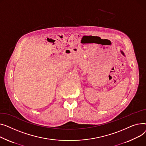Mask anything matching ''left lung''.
I'll return each mask as SVG.
<instances>
[{
  "mask_svg": "<svg viewBox=\"0 0 146 146\" xmlns=\"http://www.w3.org/2000/svg\"><path fill=\"white\" fill-rule=\"evenodd\" d=\"M121 53H122V54H123V55H124V53H123V51H121Z\"/></svg>",
  "mask_w": 146,
  "mask_h": 146,
  "instance_id": "left-lung-1",
  "label": "left lung"
}]
</instances>
